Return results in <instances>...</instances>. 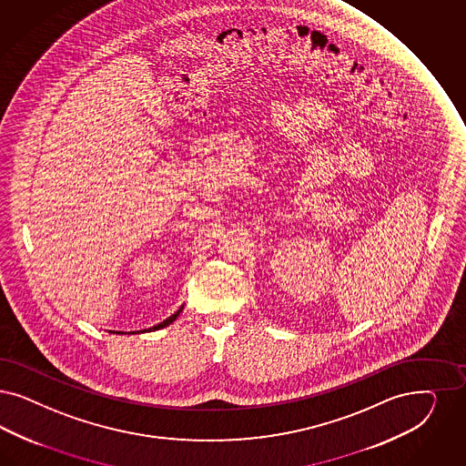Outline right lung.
I'll return each instance as SVG.
<instances>
[{
  "mask_svg": "<svg viewBox=\"0 0 466 466\" xmlns=\"http://www.w3.org/2000/svg\"><path fill=\"white\" fill-rule=\"evenodd\" d=\"M182 311V308L180 309H177L176 313L172 315V317H168L167 320L161 321V323H158V325H155V327H151V329H146L145 332H151V330H158V329H163V327H167V325H170L172 321L176 320L177 317H178V313ZM143 332V330H141Z\"/></svg>",
  "mask_w": 466,
  "mask_h": 466,
  "instance_id": "obj_1",
  "label": "right lung"
}]
</instances>
